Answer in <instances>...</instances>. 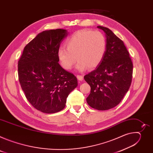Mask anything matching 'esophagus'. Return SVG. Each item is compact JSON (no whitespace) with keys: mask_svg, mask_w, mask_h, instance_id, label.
I'll list each match as a JSON object with an SVG mask.
<instances>
[{"mask_svg":"<svg viewBox=\"0 0 153 153\" xmlns=\"http://www.w3.org/2000/svg\"><path fill=\"white\" fill-rule=\"evenodd\" d=\"M77 78L80 81H82L83 80V76L82 75H77Z\"/></svg>","mask_w":153,"mask_h":153,"instance_id":"obj_1","label":"esophagus"}]
</instances>
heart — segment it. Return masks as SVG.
I'll list each match as a JSON object with an SVG mask.
<instances>
[{"label": "heart", "instance_id": "b5f03b06", "mask_svg": "<svg viewBox=\"0 0 153 153\" xmlns=\"http://www.w3.org/2000/svg\"><path fill=\"white\" fill-rule=\"evenodd\" d=\"M65 46L67 48L61 47L57 51L62 67L70 70L77 60L76 68L83 71L87 68L93 70L100 65L106 52V40L100 31L80 30L67 39Z\"/></svg>", "mask_w": 153, "mask_h": 153}]
</instances>
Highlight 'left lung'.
I'll list each match as a JSON object with an SVG mask.
<instances>
[{"mask_svg":"<svg viewBox=\"0 0 153 153\" xmlns=\"http://www.w3.org/2000/svg\"><path fill=\"white\" fill-rule=\"evenodd\" d=\"M97 27L105 33L106 50L100 65L84 79L91 87L87 103L103 111L117 106L128 91L133 65L123 42L108 28Z\"/></svg>","mask_w":153,"mask_h":153,"instance_id":"8db88e82","label":"left lung"}]
</instances>
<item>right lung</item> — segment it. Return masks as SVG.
<instances>
[{
    "mask_svg": "<svg viewBox=\"0 0 153 153\" xmlns=\"http://www.w3.org/2000/svg\"><path fill=\"white\" fill-rule=\"evenodd\" d=\"M67 35L63 29L38 34L25 47L18 62L21 88L30 104L42 113L62 110L78 84L76 77L59 63L57 51Z\"/></svg>",
    "mask_w": 153,
    "mask_h": 153,
    "instance_id": "1",
    "label": "right lung"
}]
</instances>
